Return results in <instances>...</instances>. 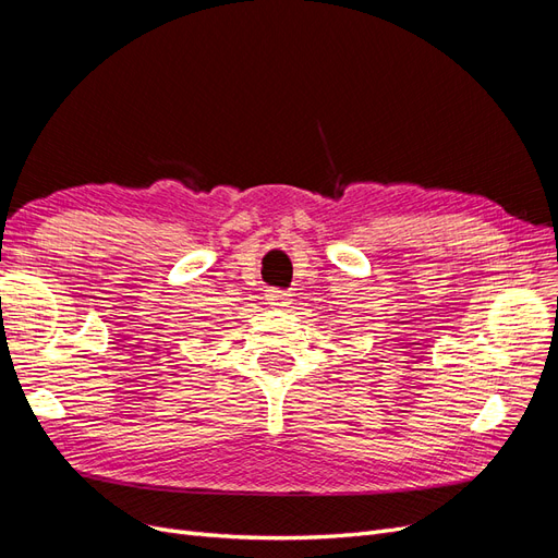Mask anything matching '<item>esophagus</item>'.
Segmentation results:
<instances>
[{
  "mask_svg": "<svg viewBox=\"0 0 558 558\" xmlns=\"http://www.w3.org/2000/svg\"><path fill=\"white\" fill-rule=\"evenodd\" d=\"M265 298H267V305H272V307H286V305H289V293L281 291V289H267Z\"/></svg>",
  "mask_w": 558,
  "mask_h": 558,
  "instance_id": "esophagus-1",
  "label": "esophagus"
}]
</instances>
